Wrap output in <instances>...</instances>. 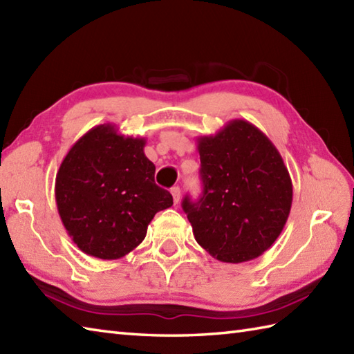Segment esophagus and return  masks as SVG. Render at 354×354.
<instances>
[{
  "instance_id": "1",
  "label": "esophagus",
  "mask_w": 354,
  "mask_h": 354,
  "mask_svg": "<svg viewBox=\"0 0 354 354\" xmlns=\"http://www.w3.org/2000/svg\"><path fill=\"white\" fill-rule=\"evenodd\" d=\"M170 193L173 196V202H175V204H179V201H181V190H179V187H173Z\"/></svg>"
}]
</instances>
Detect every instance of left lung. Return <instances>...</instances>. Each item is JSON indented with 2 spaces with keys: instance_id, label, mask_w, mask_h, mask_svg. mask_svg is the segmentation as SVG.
Masks as SVG:
<instances>
[{
  "instance_id": "1",
  "label": "left lung",
  "mask_w": 354,
  "mask_h": 354,
  "mask_svg": "<svg viewBox=\"0 0 354 354\" xmlns=\"http://www.w3.org/2000/svg\"><path fill=\"white\" fill-rule=\"evenodd\" d=\"M202 198L183 201L196 242L223 263L260 257L274 245L292 207V179L257 126L231 120L198 138Z\"/></svg>"
}]
</instances>
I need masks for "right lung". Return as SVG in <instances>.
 <instances>
[{
  "instance_id": "1",
  "label": "right lung",
  "mask_w": 354,
  "mask_h": 354,
  "mask_svg": "<svg viewBox=\"0 0 354 354\" xmlns=\"http://www.w3.org/2000/svg\"><path fill=\"white\" fill-rule=\"evenodd\" d=\"M146 138L94 126L74 142L57 170L55 194L64 227L82 252L117 260L146 237L153 216L173 205L155 184Z\"/></svg>"
}]
</instances>
